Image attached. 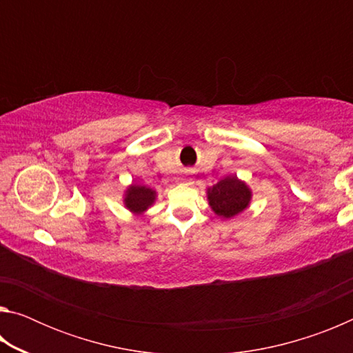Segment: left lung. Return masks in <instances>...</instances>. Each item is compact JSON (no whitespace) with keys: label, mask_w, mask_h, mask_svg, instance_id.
Returning a JSON list of instances; mask_svg holds the SVG:
<instances>
[{"label":"left lung","mask_w":353,"mask_h":353,"mask_svg":"<svg viewBox=\"0 0 353 353\" xmlns=\"http://www.w3.org/2000/svg\"><path fill=\"white\" fill-rule=\"evenodd\" d=\"M208 201L214 213L223 218H232L248 207L250 191L236 176H229L208 188Z\"/></svg>","instance_id":"obj_1"}]
</instances>
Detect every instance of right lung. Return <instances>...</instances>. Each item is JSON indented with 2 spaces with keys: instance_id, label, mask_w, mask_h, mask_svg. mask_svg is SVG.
<instances>
[{
  "instance_id": "add662e5",
  "label": "right lung",
  "mask_w": 353,
  "mask_h": 353,
  "mask_svg": "<svg viewBox=\"0 0 353 353\" xmlns=\"http://www.w3.org/2000/svg\"><path fill=\"white\" fill-rule=\"evenodd\" d=\"M155 199V191L148 188V187H139V185H132L128 190L126 194V207L130 212L134 213H141L145 212L146 208L152 204Z\"/></svg>"
}]
</instances>
